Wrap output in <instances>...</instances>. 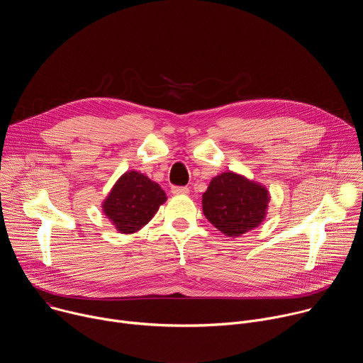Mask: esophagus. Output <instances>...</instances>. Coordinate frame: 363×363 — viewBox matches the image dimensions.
<instances>
[{
	"label": "esophagus",
	"instance_id": "esophagus-1",
	"mask_svg": "<svg viewBox=\"0 0 363 363\" xmlns=\"http://www.w3.org/2000/svg\"><path fill=\"white\" fill-rule=\"evenodd\" d=\"M171 192L174 195H186V194H189V188L188 186H172Z\"/></svg>",
	"mask_w": 363,
	"mask_h": 363
}]
</instances>
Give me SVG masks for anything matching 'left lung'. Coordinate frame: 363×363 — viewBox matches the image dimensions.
<instances>
[{
    "instance_id": "8db88e82",
    "label": "left lung",
    "mask_w": 363,
    "mask_h": 363,
    "mask_svg": "<svg viewBox=\"0 0 363 363\" xmlns=\"http://www.w3.org/2000/svg\"><path fill=\"white\" fill-rule=\"evenodd\" d=\"M270 192L233 171L214 177L202 194V211L218 231L235 238L260 225L269 210Z\"/></svg>"
}]
</instances>
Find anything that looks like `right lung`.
<instances>
[{"label":"right lung","mask_w":363,"mask_h":363,"mask_svg":"<svg viewBox=\"0 0 363 363\" xmlns=\"http://www.w3.org/2000/svg\"><path fill=\"white\" fill-rule=\"evenodd\" d=\"M167 201L160 184L138 171H126L101 202V210L121 234L143 228Z\"/></svg>","instance_id":"obj_1"}]
</instances>
